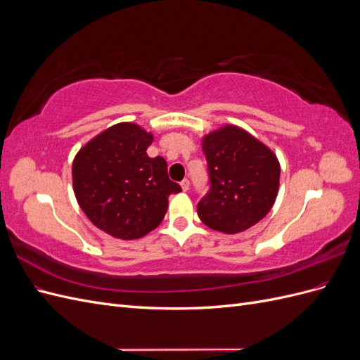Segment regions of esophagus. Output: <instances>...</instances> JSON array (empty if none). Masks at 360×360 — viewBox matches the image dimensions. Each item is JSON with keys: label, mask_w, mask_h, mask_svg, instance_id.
Listing matches in <instances>:
<instances>
[{"label": "esophagus", "mask_w": 360, "mask_h": 360, "mask_svg": "<svg viewBox=\"0 0 360 360\" xmlns=\"http://www.w3.org/2000/svg\"><path fill=\"white\" fill-rule=\"evenodd\" d=\"M180 184H181V189H183L184 192H188V191H189L191 183H189V180H188V179H184V180L180 183Z\"/></svg>", "instance_id": "34e87169"}]
</instances>
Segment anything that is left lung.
Segmentation results:
<instances>
[{
  "label": "left lung",
  "mask_w": 360,
  "mask_h": 360,
  "mask_svg": "<svg viewBox=\"0 0 360 360\" xmlns=\"http://www.w3.org/2000/svg\"><path fill=\"white\" fill-rule=\"evenodd\" d=\"M210 189L198 202L200 219L212 230L237 234L270 212L279 191L276 155L245 129L225 124L202 136Z\"/></svg>",
  "instance_id": "left-lung-1"
}]
</instances>
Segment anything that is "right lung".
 I'll return each mask as SVG.
<instances>
[{
    "instance_id": "1",
    "label": "right lung",
    "mask_w": 360,
    "mask_h": 360,
    "mask_svg": "<svg viewBox=\"0 0 360 360\" xmlns=\"http://www.w3.org/2000/svg\"><path fill=\"white\" fill-rule=\"evenodd\" d=\"M153 134L136 123H118L90 139L72 165L73 192L82 212L115 238L135 240L159 226L168 197L181 192L169 180L163 158H150Z\"/></svg>"
}]
</instances>
